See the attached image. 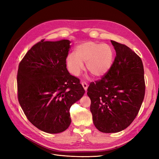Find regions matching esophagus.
Wrapping results in <instances>:
<instances>
[{"label":"esophagus","mask_w":159,"mask_h":159,"mask_svg":"<svg viewBox=\"0 0 159 159\" xmlns=\"http://www.w3.org/2000/svg\"><path fill=\"white\" fill-rule=\"evenodd\" d=\"M81 85H82L85 91L87 90L88 87V84H87V83L85 82V81H82V82H81Z\"/></svg>","instance_id":"1"}]
</instances>
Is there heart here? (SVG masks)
I'll use <instances>...</instances> for the list:
<instances>
[{
    "label": "heart",
    "mask_w": 159,
    "mask_h": 159,
    "mask_svg": "<svg viewBox=\"0 0 159 159\" xmlns=\"http://www.w3.org/2000/svg\"><path fill=\"white\" fill-rule=\"evenodd\" d=\"M114 60V50L108 44L88 42L79 45L75 53L67 56L68 68L74 75H78L84 68L93 78H99L106 75L111 68Z\"/></svg>",
    "instance_id": "obj_1"
}]
</instances>
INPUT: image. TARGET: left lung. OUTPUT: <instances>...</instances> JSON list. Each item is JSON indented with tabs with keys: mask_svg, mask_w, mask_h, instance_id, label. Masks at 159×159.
Segmentation results:
<instances>
[{
	"mask_svg": "<svg viewBox=\"0 0 159 159\" xmlns=\"http://www.w3.org/2000/svg\"><path fill=\"white\" fill-rule=\"evenodd\" d=\"M116 56L108 73L91 82L88 95L94 125L103 133H117L132 123L145 93L143 62L126 45L111 40Z\"/></svg>",
	"mask_w": 159,
	"mask_h": 159,
	"instance_id": "left-lung-1",
	"label": "left lung"
}]
</instances>
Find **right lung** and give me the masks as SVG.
<instances>
[{
    "instance_id": "add662e5",
    "label": "right lung",
    "mask_w": 159,
    "mask_h": 159,
    "mask_svg": "<svg viewBox=\"0 0 159 159\" xmlns=\"http://www.w3.org/2000/svg\"><path fill=\"white\" fill-rule=\"evenodd\" d=\"M71 42H38L18 66V99L33 125L48 133L64 131L70 109L85 93L79 78L70 75L66 58Z\"/></svg>"
}]
</instances>
